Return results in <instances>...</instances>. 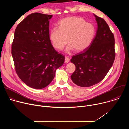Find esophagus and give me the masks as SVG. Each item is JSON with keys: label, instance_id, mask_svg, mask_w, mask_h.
I'll use <instances>...</instances> for the list:
<instances>
[{"label": "esophagus", "instance_id": "esophagus-1", "mask_svg": "<svg viewBox=\"0 0 129 129\" xmlns=\"http://www.w3.org/2000/svg\"><path fill=\"white\" fill-rule=\"evenodd\" d=\"M69 61H70L69 58L68 57H65V64L68 63L69 62Z\"/></svg>", "mask_w": 129, "mask_h": 129}]
</instances>
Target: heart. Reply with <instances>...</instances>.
Here are the masks:
<instances>
[{"instance_id":"obj_1","label":"heart","mask_w":129,"mask_h":129,"mask_svg":"<svg viewBox=\"0 0 129 129\" xmlns=\"http://www.w3.org/2000/svg\"><path fill=\"white\" fill-rule=\"evenodd\" d=\"M58 28H53L50 31L49 38L52 46L62 50L68 43L66 52L75 49L81 52L88 48L92 43L96 34L93 24L87 22L79 17H69L60 21Z\"/></svg>"}]
</instances>
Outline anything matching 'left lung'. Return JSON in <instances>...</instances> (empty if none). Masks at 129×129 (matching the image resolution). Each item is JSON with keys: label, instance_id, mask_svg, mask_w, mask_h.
<instances>
[{"label": "left lung", "instance_id": "1", "mask_svg": "<svg viewBox=\"0 0 129 129\" xmlns=\"http://www.w3.org/2000/svg\"><path fill=\"white\" fill-rule=\"evenodd\" d=\"M94 15L98 29L92 43L70 60L76 66V70L71 76V80L83 87L100 82L112 67L115 57L113 34L104 19Z\"/></svg>", "mask_w": 129, "mask_h": 129}]
</instances>
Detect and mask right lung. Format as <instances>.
<instances>
[{"label":"right lung","mask_w":129,"mask_h":129,"mask_svg":"<svg viewBox=\"0 0 129 129\" xmlns=\"http://www.w3.org/2000/svg\"><path fill=\"white\" fill-rule=\"evenodd\" d=\"M52 15L39 13L27 16L15 29L12 55L18 77L28 86L42 89L53 79L65 57L51 43L49 24Z\"/></svg>","instance_id":"add662e5"}]
</instances>
